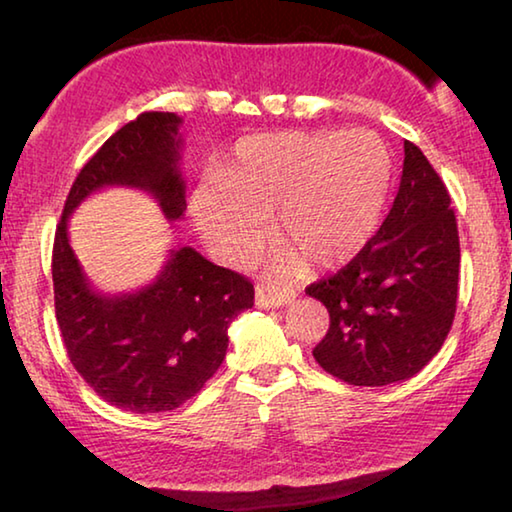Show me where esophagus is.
Here are the masks:
<instances>
[{
    "label": "esophagus",
    "mask_w": 512,
    "mask_h": 512,
    "mask_svg": "<svg viewBox=\"0 0 512 512\" xmlns=\"http://www.w3.org/2000/svg\"><path fill=\"white\" fill-rule=\"evenodd\" d=\"M296 298V291L293 289H280L273 287V284H257L255 289V305L259 309H275V307H284Z\"/></svg>",
    "instance_id": "34e87169"
}]
</instances>
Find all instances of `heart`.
Segmentation results:
<instances>
[{
    "label": "heart",
    "instance_id": "b5f03b06",
    "mask_svg": "<svg viewBox=\"0 0 512 512\" xmlns=\"http://www.w3.org/2000/svg\"><path fill=\"white\" fill-rule=\"evenodd\" d=\"M391 155L370 131L273 133L237 146L225 185L203 183L192 214L205 237L230 259H248L277 235V273L336 268L366 248L391 187Z\"/></svg>",
    "mask_w": 512,
    "mask_h": 512
}]
</instances>
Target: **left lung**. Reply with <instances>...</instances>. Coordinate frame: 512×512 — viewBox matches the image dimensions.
<instances>
[{
  "label": "left lung",
  "instance_id": "1",
  "mask_svg": "<svg viewBox=\"0 0 512 512\" xmlns=\"http://www.w3.org/2000/svg\"><path fill=\"white\" fill-rule=\"evenodd\" d=\"M452 198L413 142L391 212L339 273L309 284L329 311L314 359L352 386H386L420 372L454 323L458 244Z\"/></svg>",
  "mask_w": 512,
  "mask_h": 512
}]
</instances>
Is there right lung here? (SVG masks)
Here are the masks:
<instances>
[{
  "label": "right lung",
  "instance_id": "1",
  "mask_svg": "<svg viewBox=\"0 0 512 512\" xmlns=\"http://www.w3.org/2000/svg\"><path fill=\"white\" fill-rule=\"evenodd\" d=\"M180 124L173 112H142L108 137L69 189L51 257L69 361L101 400L133 413L173 411L192 400L225 359L230 323L255 302L248 277L189 246L171 250L149 287L106 296L90 287L69 246V214L101 187L144 189L169 221L183 219Z\"/></svg>",
  "mask_w": 512,
  "mask_h": 512
}]
</instances>
